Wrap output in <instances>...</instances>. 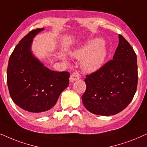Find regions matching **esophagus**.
<instances>
[{"label": "esophagus", "mask_w": 147, "mask_h": 147, "mask_svg": "<svg viewBox=\"0 0 147 147\" xmlns=\"http://www.w3.org/2000/svg\"><path fill=\"white\" fill-rule=\"evenodd\" d=\"M79 78H80L79 74H78V72H74V73H73L71 76H70L69 81L70 82H74L79 80Z\"/></svg>", "instance_id": "esophagus-1"}]
</instances>
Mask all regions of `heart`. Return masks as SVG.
<instances>
[{
  "mask_svg": "<svg viewBox=\"0 0 147 147\" xmlns=\"http://www.w3.org/2000/svg\"><path fill=\"white\" fill-rule=\"evenodd\" d=\"M107 49L101 38H94L82 47L71 53V57L82 60V67L87 72H93L100 68L105 61Z\"/></svg>",
  "mask_w": 147,
  "mask_h": 147,
  "instance_id": "1",
  "label": "heart"
}]
</instances>
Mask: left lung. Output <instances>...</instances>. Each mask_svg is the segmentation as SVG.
Wrapping results in <instances>:
<instances>
[{"label": "left lung", "mask_w": 147, "mask_h": 147, "mask_svg": "<svg viewBox=\"0 0 147 147\" xmlns=\"http://www.w3.org/2000/svg\"><path fill=\"white\" fill-rule=\"evenodd\" d=\"M84 105L93 114L115 115L132 101L138 84L137 58L134 49L121 35L113 59L86 76Z\"/></svg>", "instance_id": "8db88e82"}]
</instances>
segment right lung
<instances>
[{
	"mask_svg": "<svg viewBox=\"0 0 147 147\" xmlns=\"http://www.w3.org/2000/svg\"><path fill=\"white\" fill-rule=\"evenodd\" d=\"M42 30H32L21 40L11 55L7 73L13 102L35 116L50 111L69 84V72L51 71L32 53L33 38Z\"/></svg>",
	"mask_w": 147,
	"mask_h": 147,
	"instance_id": "right-lung-1",
	"label": "right lung"
}]
</instances>
